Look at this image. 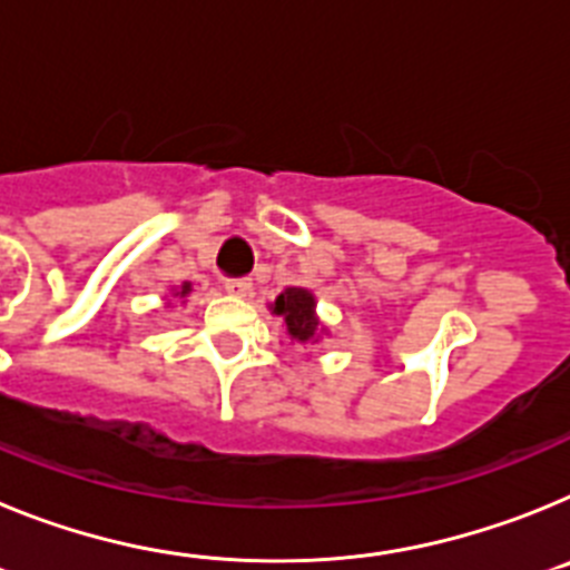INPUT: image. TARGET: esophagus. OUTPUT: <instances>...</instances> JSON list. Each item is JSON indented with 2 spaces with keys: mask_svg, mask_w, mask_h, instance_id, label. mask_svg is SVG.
<instances>
[{
  "mask_svg": "<svg viewBox=\"0 0 570 570\" xmlns=\"http://www.w3.org/2000/svg\"><path fill=\"white\" fill-rule=\"evenodd\" d=\"M225 291H228L230 296H248L250 291H254V282H250V279H228V282H225Z\"/></svg>",
  "mask_w": 570,
  "mask_h": 570,
  "instance_id": "esophagus-1",
  "label": "esophagus"
}]
</instances>
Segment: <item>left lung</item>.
Instances as JSON below:
<instances>
[{
  "instance_id": "left-lung-1",
  "label": "left lung",
  "mask_w": 570,
  "mask_h": 570,
  "mask_svg": "<svg viewBox=\"0 0 570 570\" xmlns=\"http://www.w3.org/2000/svg\"><path fill=\"white\" fill-rule=\"evenodd\" d=\"M271 314L279 316L285 325V336L299 345H314L322 336H328V325L316 314V296L308 288L291 285L282 291L274 302L268 305Z\"/></svg>"
}]
</instances>
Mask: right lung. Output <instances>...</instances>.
I'll return each instance as SVG.
<instances>
[{"label": "right lung", "instance_id": "obj_1", "mask_svg": "<svg viewBox=\"0 0 570 570\" xmlns=\"http://www.w3.org/2000/svg\"><path fill=\"white\" fill-rule=\"evenodd\" d=\"M190 282H183V285H174V288H170V296L168 299H165V308H174V299H183L185 302V296H190Z\"/></svg>", "mask_w": 570, "mask_h": 570}]
</instances>
